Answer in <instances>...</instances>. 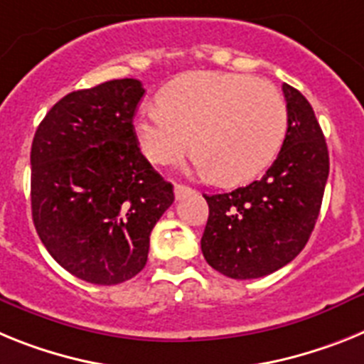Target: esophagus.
<instances>
[{
  "mask_svg": "<svg viewBox=\"0 0 364 364\" xmlns=\"http://www.w3.org/2000/svg\"><path fill=\"white\" fill-rule=\"evenodd\" d=\"M173 194H176V200H181V198L194 194V188H191V186L186 185H176L173 186Z\"/></svg>",
  "mask_w": 364,
  "mask_h": 364,
  "instance_id": "obj_1",
  "label": "esophagus"
}]
</instances>
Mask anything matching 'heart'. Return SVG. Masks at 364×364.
I'll return each mask as SVG.
<instances>
[{
    "instance_id": "1",
    "label": "heart",
    "mask_w": 364,
    "mask_h": 364,
    "mask_svg": "<svg viewBox=\"0 0 364 364\" xmlns=\"http://www.w3.org/2000/svg\"><path fill=\"white\" fill-rule=\"evenodd\" d=\"M287 132L282 93L242 73L196 71L161 90L143 107L135 134L148 161L166 164L196 148L192 163L221 185H242L269 168Z\"/></svg>"
}]
</instances>
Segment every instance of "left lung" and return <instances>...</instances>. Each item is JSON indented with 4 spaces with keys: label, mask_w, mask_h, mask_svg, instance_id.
Here are the masks:
<instances>
[{
    "label": "left lung",
    "mask_w": 364,
    "mask_h": 364,
    "mask_svg": "<svg viewBox=\"0 0 364 364\" xmlns=\"http://www.w3.org/2000/svg\"><path fill=\"white\" fill-rule=\"evenodd\" d=\"M287 132L271 168L258 181L203 198L208 220L201 251L218 273L249 280L274 273L308 243L330 173V156L311 104L282 86Z\"/></svg>",
    "instance_id": "obj_1"
}]
</instances>
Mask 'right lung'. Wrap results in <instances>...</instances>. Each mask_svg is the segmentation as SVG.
I'll use <instances>...</instances> for the list:
<instances>
[{
  "label": "right lung",
  "mask_w": 364,
  "mask_h": 364,
  "mask_svg": "<svg viewBox=\"0 0 364 364\" xmlns=\"http://www.w3.org/2000/svg\"><path fill=\"white\" fill-rule=\"evenodd\" d=\"M144 87L109 80L60 99L31 148V207L36 232L65 271L113 286L148 260L150 232L173 203L141 154L134 115Z\"/></svg>",
  "instance_id": "1"
}]
</instances>
